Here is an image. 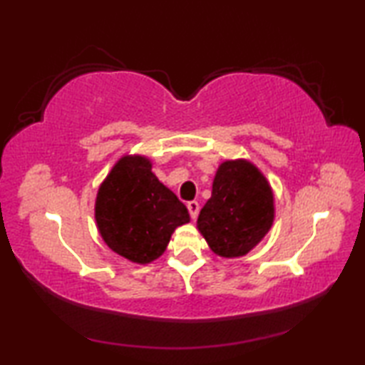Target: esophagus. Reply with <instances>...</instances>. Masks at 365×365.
Wrapping results in <instances>:
<instances>
[{
	"instance_id": "1",
	"label": "esophagus",
	"mask_w": 365,
	"mask_h": 365,
	"mask_svg": "<svg viewBox=\"0 0 365 365\" xmlns=\"http://www.w3.org/2000/svg\"><path fill=\"white\" fill-rule=\"evenodd\" d=\"M187 207H188V212L191 215V219L195 220L197 217V214H200V205H197V201H190Z\"/></svg>"
}]
</instances>
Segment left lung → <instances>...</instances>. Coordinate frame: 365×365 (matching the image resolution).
<instances>
[{
  "instance_id": "left-lung-1",
  "label": "left lung",
  "mask_w": 365,
  "mask_h": 365,
  "mask_svg": "<svg viewBox=\"0 0 365 365\" xmlns=\"http://www.w3.org/2000/svg\"><path fill=\"white\" fill-rule=\"evenodd\" d=\"M274 219L275 197L267 178L250 160L230 159L215 172L212 195L196 227L214 255L233 259L256 248Z\"/></svg>"
}]
</instances>
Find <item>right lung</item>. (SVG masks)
Instances as JSON below:
<instances>
[{
    "instance_id": "obj_1",
    "label": "right lung",
    "mask_w": 365,
    "mask_h": 365,
    "mask_svg": "<svg viewBox=\"0 0 365 365\" xmlns=\"http://www.w3.org/2000/svg\"><path fill=\"white\" fill-rule=\"evenodd\" d=\"M146 156L125 154L98 188L95 220L110 250L130 262L150 264L168 248L188 209L158 180Z\"/></svg>"
}]
</instances>
